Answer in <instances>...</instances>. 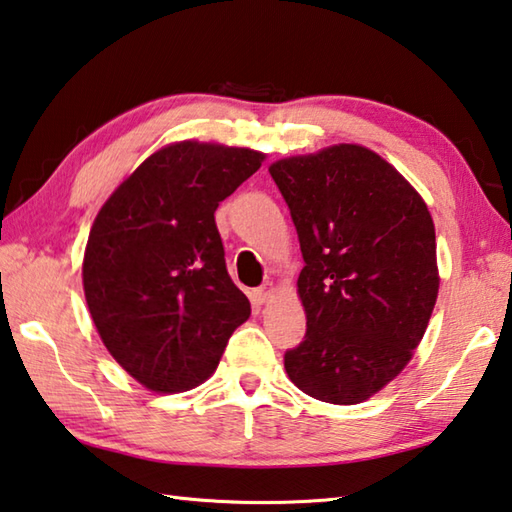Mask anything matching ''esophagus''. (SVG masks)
I'll list each match as a JSON object with an SVG mask.
<instances>
[{
  "instance_id": "34e87169",
  "label": "esophagus",
  "mask_w": 512,
  "mask_h": 512,
  "mask_svg": "<svg viewBox=\"0 0 512 512\" xmlns=\"http://www.w3.org/2000/svg\"><path fill=\"white\" fill-rule=\"evenodd\" d=\"M271 293H273V284H262L250 291V300H253L255 304H264L268 297H271Z\"/></svg>"
}]
</instances>
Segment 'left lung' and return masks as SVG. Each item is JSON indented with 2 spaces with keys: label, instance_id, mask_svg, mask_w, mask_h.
<instances>
[{
  "label": "left lung",
  "instance_id": "8db88e82",
  "mask_svg": "<svg viewBox=\"0 0 512 512\" xmlns=\"http://www.w3.org/2000/svg\"><path fill=\"white\" fill-rule=\"evenodd\" d=\"M291 210L306 336L284 353L297 389L356 405L410 362L439 293L434 224L410 183L362 145L268 167Z\"/></svg>",
  "mask_w": 512,
  "mask_h": 512
}]
</instances>
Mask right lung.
Listing matches in <instances>:
<instances>
[{
	"mask_svg": "<svg viewBox=\"0 0 512 512\" xmlns=\"http://www.w3.org/2000/svg\"><path fill=\"white\" fill-rule=\"evenodd\" d=\"M262 161L246 147L167 145L118 185L91 226L89 313L118 365L152 392L201 385L248 320L215 210Z\"/></svg>",
	"mask_w": 512,
	"mask_h": 512,
	"instance_id": "right-lung-1",
	"label": "right lung"
}]
</instances>
